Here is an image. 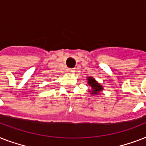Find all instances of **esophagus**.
I'll use <instances>...</instances> for the list:
<instances>
[{"mask_svg":"<svg viewBox=\"0 0 146 146\" xmlns=\"http://www.w3.org/2000/svg\"><path fill=\"white\" fill-rule=\"evenodd\" d=\"M74 72H75V70H73V69H69L68 70H67V73H70H70H74Z\"/></svg>","mask_w":146,"mask_h":146,"instance_id":"1","label":"esophagus"}]
</instances>
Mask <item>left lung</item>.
<instances>
[{
    "mask_svg": "<svg viewBox=\"0 0 146 146\" xmlns=\"http://www.w3.org/2000/svg\"><path fill=\"white\" fill-rule=\"evenodd\" d=\"M87 80H88V84L89 85V86L92 87V95H98L100 93V92L103 90L102 86H101L94 78L88 77Z\"/></svg>",
    "mask_w": 146,
    "mask_h": 146,
    "instance_id": "8db88e82",
    "label": "left lung"
}]
</instances>
